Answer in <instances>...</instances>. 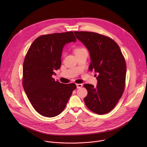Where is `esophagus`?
<instances>
[{
	"mask_svg": "<svg viewBox=\"0 0 147 147\" xmlns=\"http://www.w3.org/2000/svg\"><path fill=\"white\" fill-rule=\"evenodd\" d=\"M83 85L82 84H76V86H77V88H80L81 87H82Z\"/></svg>",
	"mask_w": 147,
	"mask_h": 147,
	"instance_id": "34e87169",
	"label": "esophagus"
}]
</instances>
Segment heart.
I'll use <instances>...</instances> for the list:
<instances>
[{"mask_svg":"<svg viewBox=\"0 0 147 147\" xmlns=\"http://www.w3.org/2000/svg\"><path fill=\"white\" fill-rule=\"evenodd\" d=\"M83 50H84V49L83 48H78L76 49L75 50V52H78V51H82Z\"/></svg>","mask_w":147,"mask_h":147,"instance_id":"b5f03b06","label":"heart"}]
</instances>
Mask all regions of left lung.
<instances>
[{
    "instance_id": "obj_1",
    "label": "left lung",
    "mask_w": 147,
    "mask_h": 147,
    "mask_svg": "<svg viewBox=\"0 0 147 147\" xmlns=\"http://www.w3.org/2000/svg\"><path fill=\"white\" fill-rule=\"evenodd\" d=\"M74 34L89 51V71L98 74L96 87L92 84L84 85L88 91L85 104L96 114L108 113L114 108L124 92L125 58L118 44L108 37L90 32H75Z\"/></svg>"
}]
</instances>
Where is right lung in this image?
Masks as SVG:
<instances>
[{"mask_svg": "<svg viewBox=\"0 0 147 147\" xmlns=\"http://www.w3.org/2000/svg\"><path fill=\"white\" fill-rule=\"evenodd\" d=\"M73 32L42 35L30 46L23 64L22 85L34 109L42 116H57L64 109L74 83L65 84L52 78L61 66L64 46L76 42Z\"/></svg>", "mask_w": 147, "mask_h": 147, "instance_id": "add662e5", "label": "right lung"}]
</instances>
